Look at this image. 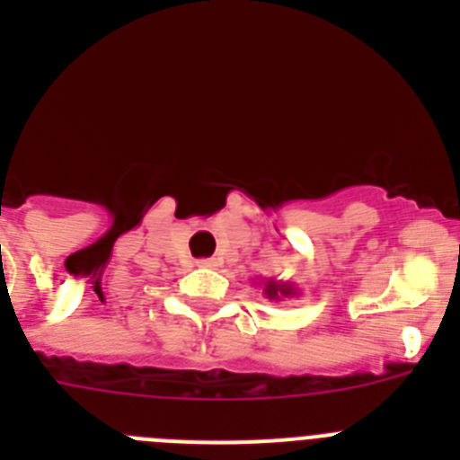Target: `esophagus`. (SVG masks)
Wrapping results in <instances>:
<instances>
[{
  "label": "esophagus",
  "mask_w": 460,
  "mask_h": 460,
  "mask_svg": "<svg viewBox=\"0 0 460 460\" xmlns=\"http://www.w3.org/2000/svg\"><path fill=\"white\" fill-rule=\"evenodd\" d=\"M218 260L217 258H205V260H198V267H217Z\"/></svg>",
  "instance_id": "obj_1"
}]
</instances>
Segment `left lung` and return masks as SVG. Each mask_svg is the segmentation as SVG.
<instances>
[{"label":"left lung","instance_id":"1","mask_svg":"<svg viewBox=\"0 0 460 460\" xmlns=\"http://www.w3.org/2000/svg\"><path fill=\"white\" fill-rule=\"evenodd\" d=\"M260 288H262V295L271 302H283V299H290V296H299V290L295 288V283H288V280H276V279H265L255 280Z\"/></svg>","mask_w":460,"mask_h":460}]
</instances>
